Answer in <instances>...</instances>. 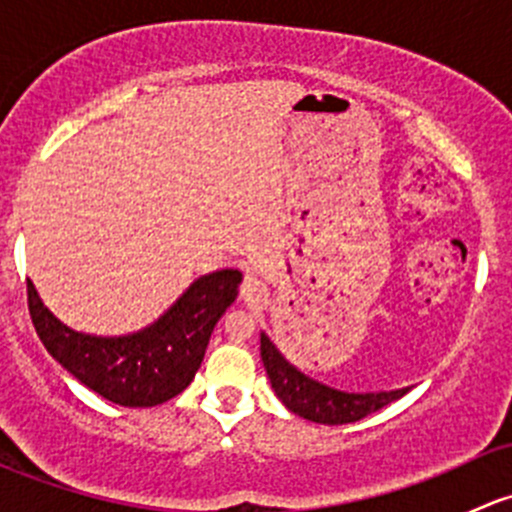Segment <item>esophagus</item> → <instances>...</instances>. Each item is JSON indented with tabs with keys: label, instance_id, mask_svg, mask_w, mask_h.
<instances>
[{
	"label": "esophagus",
	"instance_id": "esophagus-1",
	"mask_svg": "<svg viewBox=\"0 0 512 512\" xmlns=\"http://www.w3.org/2000/svg\"><path fill=\"white\" fill-rule=\"evenodd\" d=\"M240 297L245 299V302L250 304V307H260V304L267 299V287H265V282L257 280L255 275H247L245 280H242Z\"/></svg>",
	"mask_w": 512,
	"mask_h": 512
}]
</instances>
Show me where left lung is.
I'll return each instance as SVG.
<instances>
[{
    "instance_id": "obj_1",
    "label": "left lung",
    "mask_w": 512,
    "mask_h": 512,
    "mask_svg": "<svg viewBox=\"0 0 512 512\" xmlns=\"http://www.w3.org/2000/svg\"><path fill=\"white\" fill-rule=\"evenodd\" d=\"M260 354L277 399L292 414L314 423H324V426L361 421L364 416L384 409V406L401 399L409 391L396 389L379 391V394H349V391H339L327 384H319V381L302 374L297 366L289 364L285 356L277 352V347L270 342L267 334H260Z\"/></svg>"
}]
</instances>
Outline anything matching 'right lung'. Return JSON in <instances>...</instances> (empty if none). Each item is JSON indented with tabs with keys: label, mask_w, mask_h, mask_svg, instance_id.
I'll return each instance as SVG.
<instances>
[{
	"label": "right lung",
	"mask_w": 512,
	"mask_h": 512,
	"mask_svg": "<svg viewBox=\"0 0 512 512\" xmlns=\"http://www.w3.org/2000/svg\"><path fill=\"white\" fill-rule=\"evenodd\" d=\"M240 270L198 277L151 327L128 337H91L61 324L27 282L29 314L46 352L71 376L118 406L148 409L188 389L210 334L235 302Z\"/></svg>",
	"instance_id": "1"
}]
</instances>
